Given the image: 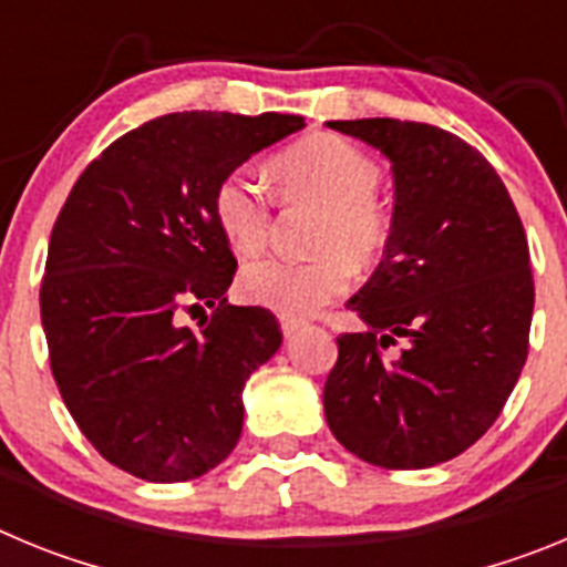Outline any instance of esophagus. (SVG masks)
Here are the masks:
<instances>
[{"instance_id":"esophagus-1","label":"esophagus","mask_w":567,"mask_h":567,"mask_svg":"<svg viewBox=\"0 0 567 567\" xmlns=\"http://www.w3.org/2000/svg\"><path fill=\"white\" fill-rule=\"evenodd\" d=\"M300 327H303V320L292 318V315H280V332L287 334V338H292V334H298Z\"/></svg>"}]
</instances>
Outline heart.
Returning a JSON list of instances; mask_svg holds the SVG:
<instances>
[{
    "label": "heart",
    "instance_id": "obj_1",
    "mask_svg": "<svg viewBox=\"0 0 567 567\" xmlns=\"http://www.w3.org/2000/svg\"><path fill=\"white\" fill-rule=\"evenodd\" d=\"M278 189L289 202L323 207L309 260L260 258L244 267L240 295L280 315H309L343 292L354 267H369L389 240V215L380 207L378 162L340 135L300 138L272 158ZM215 224L238 255H255L269 238L272 198L249 169H233L213 193Z\"/></svg>",
    "mask_w": 567,
    "mask_h": 567
}]
</instances>
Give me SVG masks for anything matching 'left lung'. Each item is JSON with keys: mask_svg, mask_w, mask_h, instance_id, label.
<instances>
[{"mask_svg": "<svg viewBox=\"0 0 567 567\" xmlns=\"http://www.w3.org/2000/svg\"><path fill=\"white\" fill-rule=\"evenodd\" d=\"M392 162L383 260L346 307L323 412L338 443L380 468H432L499 417L528 358L534 278L523 221L483 153L398 118L329 122ZM404 340L400 355L384 349Z\"/></svg>", "mask_w": 567, "mask_h": 567, "instance_id": "8db88e82", "label": "left lung"}]
</instances>
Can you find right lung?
Masks as SVG:
<instances>
[{"label":"right lung","mask_w":567,"mask_h":567,"mask_svg":"<svg viewBox=\"0 0 567 567\" xmlns=\"http://www.w3.org/2000/svg\"><path fill=\"white\" fill-rule=\"evenodd\" d=\"M300 115L169 113L115 138L50 233L42 327L68 412L107 463L184 483L229 457L244 383L280 346L269 309L233 307L235 260L213 193ZM209 306L198 330L182 308Z\"/></svg>","instance_id":"add662e5"}]
</instances>
